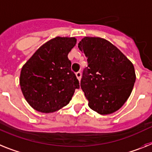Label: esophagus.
Instances as JSON below:
<instances>
[{
  "mask_svg": "<svg viewBox=\"0 0 152 152\" xmlns=\"http://www.w3.org/2000/svg\"><path fill=\"white\" fill-rule=\"evenodd\" d=\"M76 78L79 80V81H80V79H81V72H77L76 73Z\"/></svg>",
  "mask_w": 152,
  "mask_h": 152,
  "instance_id": "1",
  "label": "esophagus"
}]
</instances>
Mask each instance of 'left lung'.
<instances>
[{"instance_id":"obj_1","label":"left lung","mask_w":152,"mask_h":152,"mask_svg":"<svg viewBox=\"0 0 152 152\" xmlns=\"http://www.w3.org/2000/svg\"><path fill=\"white\" fill-rule=\"evenodd\" d=\"M78 47L88 58L80 86L89 108L100 115L115 113L133 89L136 76L132 63L104 38L85 37Z\"/></svg>"}]
</instances>
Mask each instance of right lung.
Here are the masks:
<instances>
[{
	"label": "right lung",
	"mask_w": 152,
	"mask_h": 152,
	"mask_svg": "<svg viewBox=\"0 0 152 152\" xmlns=\"http://www.w3.org/2000/svg\"><path fill=\"white\" fill-rule=\"evenodd\" d=\"M75 37H56L38 49L21 69L20 86L25 99L43 113L60 110L69 102L79 80L71 70L68 53Z\"/></svg>",
	"instance_id": "right-lung-1"
}]
</instances>
